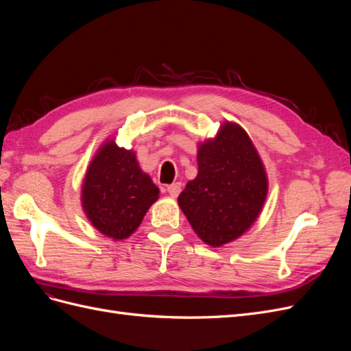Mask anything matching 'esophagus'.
<instances>
[{
	"instance_id": "obj_1",
	"label": "esophagus",
	"mask_w": 351,
	"mask_h": 351,
	"mask_svg": "<svg viewBox=\"0 0 351 351\" xmlns=\"http://www.w3.org/2000/svg\"><path fill=\"white\" fill-rule=\"evenodd\" d=\"M167 192L171 197H177L180 195V192H182V183H173V184L167 186Z\"/></svg>"
}]
</instances>
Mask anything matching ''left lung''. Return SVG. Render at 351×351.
<instances>
[{
	"label": "left lung",
	"instance_id": "1",
	"mask_svg": "<svg viewBox=\"0 0 351 351\" xmlns=\"http://www.w3.org/2000/svg\"><path fill=\"white\" fill-rule=\"evenodd\" d=\"M197 167L178 206L202 241L221 247L258 219L268 196L267 171L246 130L232 121L197 145Z\"/></svg>",
	"mask_w": 351,
	"mask_h": 351
}]
</instances>
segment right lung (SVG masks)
Segmentation results:
<instances>
[{
	"label": "right lung",
	"instance_id": "right-lung-1",
	"mask_svg": "<svg viewBox=\"0 0 351 351\" xmlns=\"http://www.w3.org/2000/svg\"><path fill=\"white\" fill-rule=\"evenodd\" d=\"M159 189L142 171L136 152L107 139L86 169L82 208L90 224L114 241L129 239L139 228Z\"/></svg>",
	"mask_w": 351,
	"mask_h": 351
}]
</instances>
